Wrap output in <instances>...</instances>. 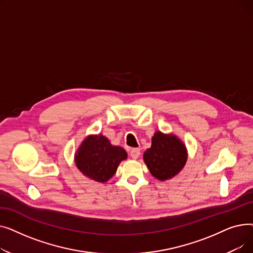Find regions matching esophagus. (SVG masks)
<instances>
[{
	"label": "esophagus",
	"instance_id": "1",
	"mask_svg": "<svg viewBox=\"0 0 253 253\" xmlns=\"http://www.w3.org/2000/svg\"><path fill=\"white\" fill-rule=\"evenodd\" d=\"M140 156V150L139 149H132L131 150V152H130V157L132 158V159H137L138 157Z\"/></svg>",
	"mask_w": 253,
	"mask_h": 253
}]
</instances>
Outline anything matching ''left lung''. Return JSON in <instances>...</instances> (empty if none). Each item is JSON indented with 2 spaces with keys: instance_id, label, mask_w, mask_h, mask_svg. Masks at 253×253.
I'll return each mask as SVG.
<instances>
[{
  "instance_id": "8db88e82",
  "label": "left lung",
  "mask_w": 253,
  "mask_h": 253,
  "mask_svg": "<svg viewBox=\"0 0 253 253\" xmlns=\"http://www.w3.org/2000/svg\"><path fill=\"white\" fill-rule=\"evenodd\" d=\"M187 160L188 150L181 139L161 131L155 132L151 148L143 153V161L151 174L161 181L177 175Z\"/></svg>"
}]
</instances>
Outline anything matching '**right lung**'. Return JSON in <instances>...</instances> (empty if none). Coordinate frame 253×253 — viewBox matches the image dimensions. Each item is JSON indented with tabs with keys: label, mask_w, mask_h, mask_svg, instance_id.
Returning <instances> with one entry per match:
<instances>
[{
	"label": "right lung",
	"mask_w": 253,
	"mask_h": 253,
	"mask_svg": "<svg viewBox=\"0 0 253 253\" xmlns=\"http://www.w3.org/2000/svg\"><path fill=\"white\" fill-rule=\"evenodd\" d=\"M127 157L123 148L113 145L102 134H91L85 137L75 153V163L86 177L106 182Z\"/></svg>",
	"instance_id": "1"
}]
</instances>
